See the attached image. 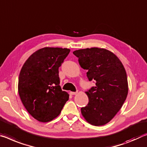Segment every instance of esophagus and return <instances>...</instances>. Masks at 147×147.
<instances>
[{
	"mask_svg": "<svg viewBox=\"0 0 147 147\" xmlns=\"http://www.w3.org/2000/svg\"><path fill=\"white\" fill-rule=\"evenodd\" d=\"M77 92H70V94L71 95H76V94H77Z\"/></svg>",
	"mask_w": 147,
	"mask_h": 147,
	"instance_id": "34e87169",
	"label": "esophagus"
}]
</instances>
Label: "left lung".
<instances>
[{"label": "left lung", "mask_w": 147, "mask_h": 147, "mask_svg": "<svg viewBox=\"0 0 147 147\" xmlns=\"http://www.w3.org/2000/svg\"><path fill=\"white\" fill-rule=\"evenodd\" d=\"M80 67L88 70L89 81L95 86L86 92L89 102L81 108L83 117L99 126L110 122L124 104L128 93L127 74L122 62L113 52L99 48L73 52Z\"/></svg>", "instance_id": "1"}]
</instances>
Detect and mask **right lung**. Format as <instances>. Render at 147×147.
<instances>
[{
  "label": "right lung",
  "instance_id": "1",
  "mask_svg": "<svg viewBox=\"0 0 147 147\" xmlns=\"http://www.w3.org/2000/svg\"><path fill=\"white\" fill-rule=\"evenodd\" d=\"M70 50L46 47L32 53L21 69L18 92L30 115L47 122L59 115L69 95L59 86V67Z\"/></svg>",
  "mask_w": 147,
  "mask_h": 147
}]
</instances>
